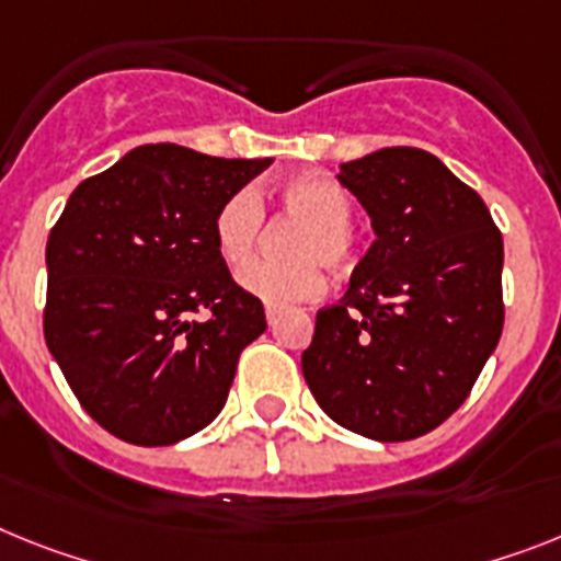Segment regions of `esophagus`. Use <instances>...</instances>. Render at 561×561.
<instances>
[{
    "instance_id": "1",
    "label": "esophagus",
    "mask_w": 561,
    "mask_h": 561,
    "mask_svg": "<svg viewBox=\"0 0 561 561\" xmlns=\"http://www.w3.org/2000/svg\"><path fill=\"white\" fill-rule=\"evenodd\" d=\"M265 317H267V324H276V319H279V308H273V305H267L265 308Z\"/></svg>"
}]
</instances>
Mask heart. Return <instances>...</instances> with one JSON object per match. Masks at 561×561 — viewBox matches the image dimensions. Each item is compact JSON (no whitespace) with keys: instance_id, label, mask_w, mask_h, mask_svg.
Masks as SVG:
<instances>
[{"instance_id":"b5f03b06","label":"heart","mask_w":561,"mask_h":561,"mask_svg":"<svg viewBox=\"0 0 561 561\" xmlns=\"http://www.w3.org/2000/svg\"><path fill=\"white\" fill-rule=\"evenodd\" d=\"M276 202L302 225L294 230L290 248L294 259L271 262L259 259L242 267L237 276L244 294L256 296L273 308L308 302L322 290V266L331 273H351L359 262V239L351 225V199L328 176L302 173L276 185ZM265 225V210L253 191L230 193L214 216V242L219 256L230 267L244 265L256 253Z\"/></svg>"}]
</instances>
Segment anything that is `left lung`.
Wrapping results in <instances>:
<instances>
[{
  "mask_svg": "<svg viewBox=\"0 0 561 561\" xmlns=\"http://www.w3.org/2000/svg\"><path fill=\"white\" fill-rule=\"evenodd\" d=\"M376 242L347 294L317 313L302 353L310 393L336 425L376 442L439 427L482 374L505 322L502 233L473 187L419 148L339 168Z\"/></svg>",
  "mask_w": 561,
  "mask_h": 561,
  "instance_id": "obj_1",
  "label": "left lung"
}]
</instances>
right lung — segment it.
<instances>
[{
	"instance_id": "obj_1",
	"label": "right lung",
	"mask_w": 561,
	"mask_h": 561,
	"mask_svg": "<svg viewBox=\"0 0 561 561\" xmlns=\"http://www.w3.org/2000/svg\"><path fill=\"white\" fill-rule=\"evenodd\" d=\"M271 162L142 145L70 193L45 251V342L113 436L173 445L225 408L267 322L216 251L214 216Z\"/></svg>"
}]
</instances>
